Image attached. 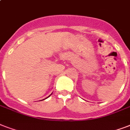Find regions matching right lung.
<instances>
[{
  "label": "right lung",
  "mask_w": 130,
  "mask_h": 130,
  "mask_svg": "<svg viewBox=\"0 0 130 130\" xmlns=\"http://www.w3.org/2000/svg\"><path fill=\"white\" fill-rule=\"evenodd\" d=\"M51 95H50V96H51ZM48 96V97H49V96ZM48 97H47V98H48Z\"/></svg>",
  "instance_id": "right-lung-1"
}]
</instances>
